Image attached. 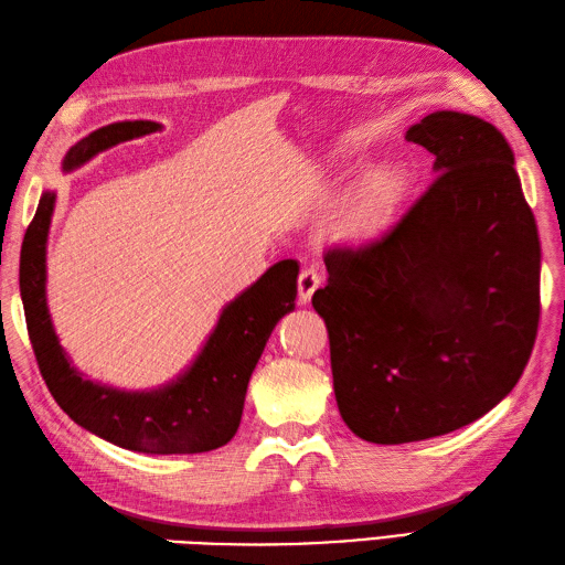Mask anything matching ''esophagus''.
Wrapping results in <instances>:
<instances>
[{"label": "esophagus", "mask_w": 565, "mask_h": 565, "mask_svg": "<svg viewBox=\"0 0 565 565\" xmlns=\"http://www.w3.org/2000/svg\"><path fill=\"white\" fill-rule=\"evenodd\" d=\"M321 285V275L315 268H305L297 278V290H299V302L307 305L311 295H315L317 287Z\"/></svg>", "instance_id": "34e87169"}]
</instances>
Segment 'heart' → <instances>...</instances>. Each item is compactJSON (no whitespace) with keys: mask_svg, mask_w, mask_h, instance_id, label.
Returning <instances> with one entry per match:
<instances>
[{"mask_svg":"<svg viewBox=\"0 0 565 565\" xmlns=\"http://www.w3.org/2000/svg\"><path fill=\"white\" fill-rule=\"evenodd\" d=\"M401 193H404V173L401 171L374 169L365 173L333 207L329 215V230L335 236H345V239H358V236L377 232L394 212Z\"/></svg>","mask_w":565,"mask_h":565,"instance_id":"heart-1","label":"heart"}]
</instances>
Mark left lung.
<instances>
[{
  "label": "left lung",
  "instance_id": "1",
  "mask_svg": "<svg viewBox=\"0 0 565 565\" xmlns=\"http://www.w3.org/2000/svg\"><path fill=\"white\" fill-rule=\"evenodd\" d=\"M435 179L394 227L323 254L338 411L374 445L486 416L522 377L539 329V246L515 154L495 125L437 110L406 132Z\"/></svg>",
  "mask_w": 565,
  "mask_h": 565
}]
</instances>
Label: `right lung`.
I'll use <instances>...</instances> for the list:
<instances>
[{
  "label": "right lung",
  "instance_id": "right-lung-1",
  "mask_svg": "<svg viewBox=\"0 0 565 565\" xmlns=\"http://www.w3.org/2000/svg\"><path fill=\"white\" fill-rule=\"evenodd\" d=\"M152 120H125L84 137L62 169L86 164L104 149L159 130ZM55 193H43L21 244L19 287L29 338L43 380L57 406L89 433L122 449L147 455H198L227 445L242 423L246 386L268 338L295 309L299 263H275L222 309L193 365L152 392L120 388L86 380L62 350L45 302V244Z\"/></svg>",
  "mask_w": 565,
  "mask_h": 565
}]
</instances>
